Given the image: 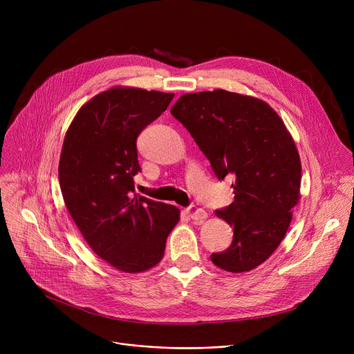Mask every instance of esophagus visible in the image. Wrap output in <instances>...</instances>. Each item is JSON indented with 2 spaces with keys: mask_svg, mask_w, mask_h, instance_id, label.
I'll return each instance as SVG.
<instances>
[{
  "mask_svg": "<svg viewBox=\"0 0 354 354\" xmlns=\"http://www.w3.org/2000/svg\"><path fill=\"white\" fill-rule=\"evenodd\" d=\"M187 214L189 215V218H192L194 221H202L208 216V214L203 211L202 208H198L195 205H191L189 208H187Z\"/></svg>",
  "mask_w": 354,
  "mask_h": 354,
  "instance_id": "obj_1",
  "label": "esophagus"
}]
</instances>
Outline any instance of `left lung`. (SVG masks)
<instances>
[{"label":"left lung","instance_id":"obj_1","mask_svg":"<svg viewBox=\"0 0 354 354\" xmlns=\"http://www.w3.org/2000/svg\"><path fill=\"white\" fill-rule=\"evenodd\" d=\"M219 180L234 179V202L218 218L232 244L211 255L230 272L251 271L280 245L299 203L301 162L281 118L266 102L227 90L187 93L172 106Z\"/></svg>","mask_w":354,"mask_h":354}]
</instances>
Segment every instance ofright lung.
<instances>
[{"label": "right lung", "mask_w": 354, "mask_h": 354, "mask_svg": "<svg viewBox=\"0 0 354 354\" xmlns=\"http://www.w3.org/2000/svg\"><path fill=\"white\" fill-rule=\"evenodd\" d=\"M174 93L116 86L88 100L67 129L59 163L66 207L88 247L123 272L163 257L179 209L135 192L136 139L169 106Z\"/></svg>", "instance_id": "add662e5"}]
</instances>
